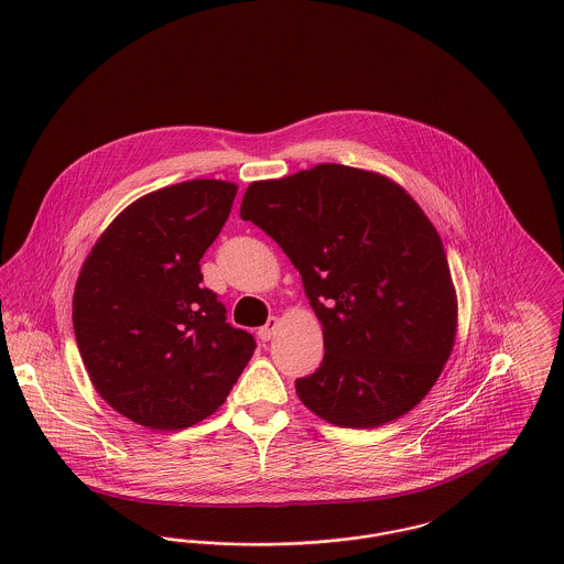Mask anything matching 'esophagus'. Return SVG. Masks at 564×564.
<instances>
[{
  "label": "esophagus",
  "instance_id": "esophagus-1",
  "mask_svg": "<svg viewBox=\"0 0 564 564\" xmlns=\"http://www.w3.org/2000/svg\"><path fill=\"white\" fill-rule=\"evenodd\" d=\"M278 327H280L278 317H269V322L264 323V325L258 329V336H260V340H271V338L275 336Z\"/></svg>",
  "mask_w": 564,
  "mask_h": 564
}]
</instances>
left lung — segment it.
Instances as JSON below:
<instances>
[{"instance_id": "left-lung-1", "label": "left lung", "mask_w": 564, "mask_h": 564, "mask_svg": "<svg viewBox=\"0 0 564 564\" xmlns=\"http://www.w3.org/2000/svg\"><path fill=\"white\" fill-rule=\"evenodd\" d=\"M241 219L291 258L323 325V362L295 380L308 410L367 430L430 393L454 349L458 302L441 237L400 184L325 162L251 182Z\"/></svg>"}]
</instances>
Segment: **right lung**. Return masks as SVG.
<instances>
[{"mask_svg": "<svg viewBox=\"0 0 564 564\" xmlns=\"http://www.w3.org/2000/svg\"><path fill=\"white\" fill-rule=\"evenodd\" d=\"M239 186L191 180L130 204L93 245L74 293L82 362L104 402L150 430L210 416L256 340L226 322L199 260L230 217Z\"/></svg>", "mask_w": 564, "mask_h": 564, "instance_id": "add662e5", "label": "right lung"}]
</instances>
